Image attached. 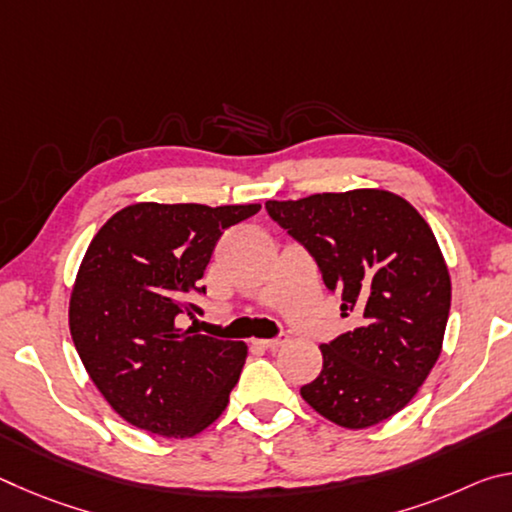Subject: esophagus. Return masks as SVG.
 <instances>
[{"instance_id":"esophagus-1","label":"esophagus","mask_w":512,"mask_h":512,"mask_svg":"<svg viewBox=\"0 0 512 512\" xmlns=\"http://www.w3.org/2000/svg\"><path fill=\"white\" fill-rule=\"evenodd\" d=\"M253 343L259 345V348H264V350H277L280 345L287 343V339H284V336H277V339H255Z\"/></svg>"}]
</instances>
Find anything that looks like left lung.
<instances>
[{
	"label": "left lung",
	"mask_w": 512,
	"mask_h": 512,
	"mask_svg": "<svg viewBox=\"0 0 512 512\" xmlns=\"http://www.w3.org/2000/svg\"><path fill=\"white\" fill-rule=\"evenodd\" d=\"M271 219L316 259L341 316L357 327L320 345L323 370L302 400L345 429L402 411L443 350L452 280L429 223L384 189L268 201Z\"/></svg>",
	"instance_id": "1"
}]
</instances>
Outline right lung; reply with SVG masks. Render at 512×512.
<instances>
[{"label": "right lung", "mask_w": 512, "mask_h": 512, "mask_svg": "<svg viewBox=\"0 0 512 512\" xmlns=\"http://www.w3.org/2000/svg\"><path fill=\"white\" fill-rule=\"evenodd\" d=\"M262 205L135 203L101 225L69 298L76 352L106 402L133 427L192 438L225 411L248 345L176 325L201 309L216 241Z\"/></svg>", "instance_id": "1"}]
</instances>
